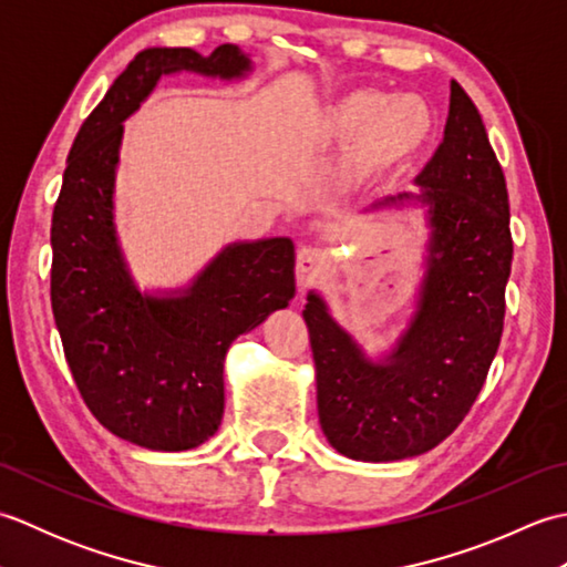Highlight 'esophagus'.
Segmentation results:
<instances>
[{
    "label": "esophagus",
    "mask_w": 567,
    "mask_h": 567,
    "mask_svg": "<svg viewBox=\"0 0 567 567\" xmlns=\"http://www.w3.org/2000/svg\"><path fill=\"white\" fill-rule=\"evenodd\" d=\"M327 270V256L315 246H302L297 252V282L299 287H309L319 280V275Z\"/></svg>",
    "instance_id": "esophagus-1"
}]
</instances>
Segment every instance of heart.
<instances>
[{"label": "heart", "mask_w": 567, "mask_h": 567, "mask_svg": "<svg viewBox=\"0 0 567 567\" xmlns=\"http://www.w3.org/2000/svg\"><path fill=\"white\" fill-rule=\"evenodd\" d=\"M327 124L336 138L360 136L353 165L360 173H378L424 151L436 128V116L419 94L392 100L382 90H358L331 106Z\"/></svg>", "instance_id": "heart-1"}]
</instances>
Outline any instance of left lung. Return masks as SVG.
Wrapping results in <instances>:
<instances>
[{
    "mask_svg": "<svg viewBox=\"0 0 567 567\" xmlns=\"http://www.w3.org/2000/svg\"><path fill=\"white\" fill-rule=\"evenodd\" d=\"M416 183L424 187L416 199L431 209V265L390 363H368L321 299L307 297L319 421L333 449L353 461H402L451 436L483 390L502 339L514 256L509 195L483 116L457 82L441 146Z\"/></svg>",
    "mask_w": 567,
    "mask_h": 567,
    "instance_id": "obj_1",
    "label": "left lung"
}]
</instances>
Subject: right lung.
<instances>
[{
	"instance_id": "add662e5",
	"label": "right lung",
	"mask_w": 567,
	"mask_h": 567,
	"mask_svg": "<svg viewBox=\"0 0 567 567\" xmlns=\"http://www.w3.org/2000/svg\"><path fill=\"white\" fill-rule=\"evenodd\" d=\"M177 70L236 78L248 58L231 43L209 58L192 48L138 53L80 126L51 221V305L72 380L104 429L151 451L214 436L228 346L295 297L290 238L226 248L185 297H143L131 285L112 224L122 122Z\"/></svg>"
}]
</instances>
